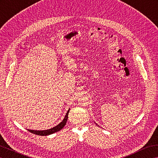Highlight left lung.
<instances>
[{"instance_id": "obj_1", "label": "left lung", "mask_w": 158, "mask_h": 158, "mask_svg": "<svg viewBox=\"0 0 158 158\" xmlns=\"http://www.w3.org/2000/svg\"><path fill=\"white\" fill-rule=\"evenodd\" d=\"M96 124H97V123H96Z\"/></svg>"}]
</instances>
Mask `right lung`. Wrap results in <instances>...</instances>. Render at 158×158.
Wrapping results in <instances>:
<instances>
[{
  "label": "right lung",
  "mask_w": 158,
  "mask_h": 158,
  "mask_svg": "<svg viewBox=\"0 0 158 158\" xmlns=\"http://www.w3.org/2000/svg\"><path fill=\"white\" fill-rule=\"evenodd\" d=\"M69 110H70V109H69L65 116H64V118L61 122L52 128L46 129V130H33V129H28L27 130L32 133H34V134H35V135H43V136L48 135L52 134V133H54L55 132H57V131H60L61 129H63L64 125H65L67 119H68V115H69Z\"/></svg>",
  "instance_id": "obj_1"
}]
</instances>
